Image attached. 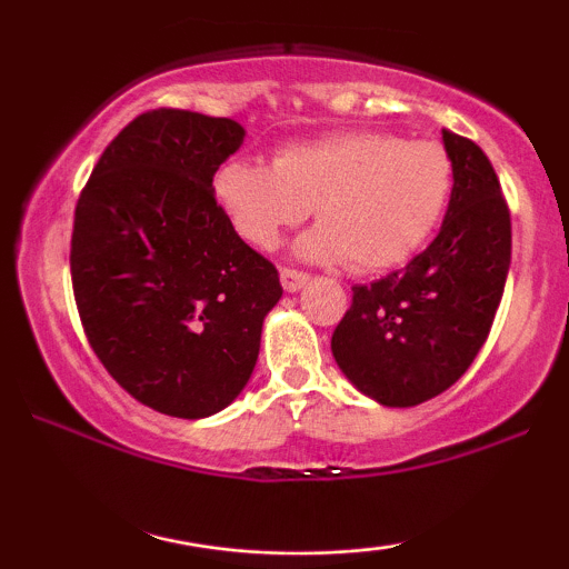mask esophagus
Returning a JSON list of instances; mask_svg holds the SVG:
<instances>
[{"instance_id":"34e87169","label":"esophagus","mask_w":569,"mask_h":569,"mask_svg":"<svg viewBox=\"0 0 569 569\" xmlns=\"http://www.w3.org/2000/svg\"><path fill=\"white\" fill-rule=\"evenodd\" d=\"M307 280H310V276L302 270H293V267H283V270H280V283H283L286 291H299Z\"/></svg>"}]
</instances>
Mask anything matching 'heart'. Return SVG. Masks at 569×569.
<instances>
[{
    "mask_svg": "<svg viewBox=\"0 0 569 569\" xmlns=\"http://www.w3.org/2000/svg\"><path fill=\"white\" fill-rule=\"evenodd\" d=\"M213 194L232 230L272 248L316 211L321 224L299 253L382 272L409 262L439 232L455 194V160L441 141L390 130H335L278 149L272 166L251 158L221 162Z\"/></svg>",
    "mask_w": 569,
    "mask_h": 569,
    "instance_id": "b5f03b06",
    "label": "heart"
}]
</instances>
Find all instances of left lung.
<instances>
[{"instance_id": "left-lung-1", "label": "left lung", "mask_w": 569, "mask_h": 569, "mask_svg": "<svg viewBox=\"0 0 569 569\" xmlns=\"http://www.w3.org/2000/svg\"><path fill=\"white\" fill-rule=\"evenodd\" d=\"M455 194L441 232L403 270L352 286L331 335L345 377L385 407H415L466 375L487 342L511 264V211L479 143L443 130Z\"/></svg>"}]
</instances>
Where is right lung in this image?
<instances>
[{"label":"right lung","instance_id":"1","mask_svg":"<svg viewBox=\"0 0 569 569\" xmlns=\"http://www.w3.org/2000/svg\"><path fill=\"white\" fill-rule=\"evenodd\" d=\"M246 130L152 109L103 149L71 230V289L90 348L143 407L198 420L238 398L283 286L232 230L213 176Z\"/></svg>","mask_w":569,"mask_h":569}]
</instances>
